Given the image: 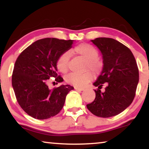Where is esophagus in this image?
<instances>
[{"instance_id": "1", "label": "esophagus", "mask_w": 149, "mask_h": 149, "mask_svg": "<svg viewBox=\"0 0 149 149\" xmlns=\"http://www.w3.org/2000/svg\"><path fill=\"white\" fill-rule=\"evenodd\" d=\"M75 89L77 91H84V88L82 87H75Z\"/></svg>"}]
</instances>
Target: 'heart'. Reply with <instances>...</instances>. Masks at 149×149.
I'll list each match as a JSON object with an SVG mask.
<instances>
[{"label":"heart","instance_id":"heart-1","mask_svg":"<svg viewBox=\"0 0 149 149\" xmlns=\"http://www.w3.org/2000/svg\"><path fill=\"white\" fill-rule=\"evenodd\" d=\"M72 52L85 60V69H89L95 74H99L102 70V62L97 58L99 54L97 50L91 45L85 43L79 45L73 49ZM69 58V52H65L60 55L57 59V69L63 74L66 73L68 70ZM92 79L93 75L89 71H86L82 74L71 73L65 77V80L68 84L78 87L84 86Z\"/></svg>","mask_w":149,"mask_h":149}]
</instances>
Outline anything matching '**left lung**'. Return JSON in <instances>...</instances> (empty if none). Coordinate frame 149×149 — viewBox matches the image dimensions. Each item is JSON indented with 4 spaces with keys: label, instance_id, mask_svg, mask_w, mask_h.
I'll return each mask as SVG.
<instances>
[{
    "label": "left lung",
    "instance_id": "left-lung-1",
    "mask_svg": "<svg viewBox=\"0 0 149 149\" xmlns=\"http://www.w3.org/2000/svg\"><path fill=\"white\" fill-rule=\"evenodd\" d=\"M91 41L101 52L103 67L93 85L95 99L87 107L102 118L119 114L132 104L139 83V70L132 51L112 38L99 37ZM103 84L104 90H101Z\"/></svg>",
    "mask_w": 149,
    "mask_h": 149
}]
</instances>
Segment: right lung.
Wrapping results in <instances>:
<instances>
[{
  "mask_svg": "<svg viewBox=\"0 0 149 149\" xmlns=\"http://www.w3.org/2000/svg\"><path fill=\"white\" fill-rule=\"evenodd\" d=\"M74 40L45 38L37 40L26 48L15 62L12 85L17 101L30 116L45 120L58 114L65 97L74 87L62 85L49 89L47 83L55 78L58 83L63 78L58 75L56 61L71 49Z\"/></svg>",
  "mask_w": 149,
  "mask_h": 149,
  "instance_id": "1",
  "label": "right lung"
}]
</instances>
